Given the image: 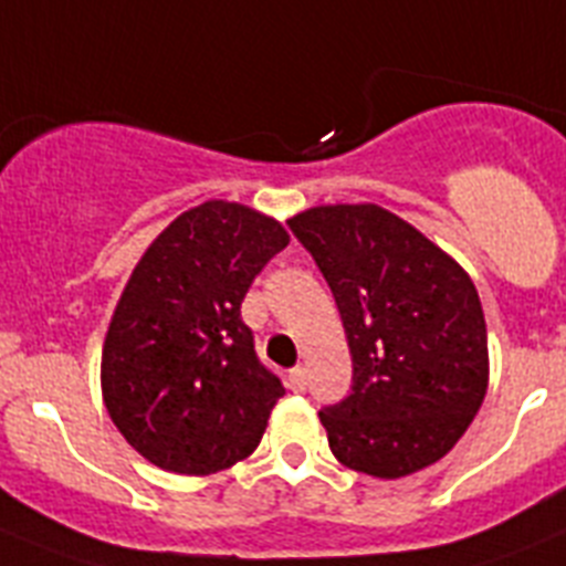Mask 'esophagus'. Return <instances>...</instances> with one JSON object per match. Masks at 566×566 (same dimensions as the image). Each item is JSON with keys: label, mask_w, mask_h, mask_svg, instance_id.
Here are the masks:
<instances>
[{"label": "esophagus", "mask_w": 566, "mask_h": 566, "mask_svg": "<svg viewBox=\"0 0 566 566\" xmlns=\"http://www.w3.org/2000/svg\"><path fill=\"white\" fill-rule=\"evenodd\" d=\"M304 385H307V376H304V367H293V370L287 373V387L293 392H304Z\"/></svg>", "instance_id": "obj_1"}]
</instances>
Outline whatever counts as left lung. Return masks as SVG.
Segmentation results:
<instances>
[{
  "mask_svg": "<svg viewBox=\"0 0 566 566\" xmlns=\"http://www.w3.org/2000/svg\"><path fill=\"white\" fill-rule=\"evenodd\" d=\"M342 313L350 396L318 419L344 467L401 479L453 450L488 392V324L464 270L378 205L290 219Z\"/></svg>",
  "mask_w": 566,
  "mask_h": 566,
  "instance_id": "1",
  "label": "left lung"
}]
</instances>
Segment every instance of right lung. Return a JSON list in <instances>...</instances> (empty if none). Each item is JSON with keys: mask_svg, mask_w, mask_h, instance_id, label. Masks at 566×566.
I'll return each mask as SVG.
<instances>
[{"mask_svg": "<svg viewBox=\"0 0 566 566\" xmlns=\"http://www.w3.org/2000/svg\"><path fill=\"white\" fill-rule=\"evenodd\" d=\"M287 242L276 219L213 199L136 264L107 327L102 396L127 444L161 470L219 473L262 441L284 387L255 356L242 302Z\"/></svg>", "mask_w": 566, "mask_h": 566, "instance_id": "add662e5", "label": "right lung"}]
</instances>
